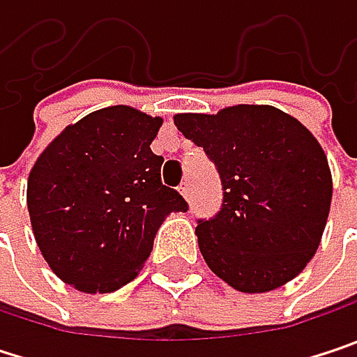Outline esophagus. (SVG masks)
Listing matches in <instances>:
<instances>
[{
  "mask_svg": "<svg viewBox=\"0 0 357 357\" xmlns=\"http://www.w3.org/2000/svg\"><path fill=\"white\" fill-rule=\"evenodd\" d=\"M179 192H181V196H183V198H190V183H188V181H183V183L179 185Z\"/></svg>",
  "mask_w": 357,
  "mask_h": 357,
  "instance_id": "1",
  "label": "esophagus"
}]
</instances>
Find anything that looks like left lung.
<instances>
[{
    "instance_id": "8db88e82",
    "label": "left lung",
    "mask_w": 357,
    "mask_h": 357,
    "mask_svg": "<svg viewBox=\"0 0 357 357\" xmlns=\"http://www.w3.org/2000/svg\"><path fill=\"white\" fill-rule=\"evenodd\" d=\"M174 123L202 146L223 185L219 213L196 225L208 268L244 294L300 275L321 244L333 196L319 140L268 105L179 113Z\"/></svg>"
}]
</instances>
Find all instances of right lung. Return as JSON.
I'll list each match as a JSON object with an SVG mask.
<instances>
[{
	"label": "right lung",
	"instance_id": "1",
	"mask_svg": "<svg viewBox=\"0 0 357 357\" xmlns=\"http://www.w3.org/2000/svg\"><path fill=\"white\" fill-rule=\"evenodd\" d=\"M163 119L138 109H99L68 126L29 176V215L51 271L86 294L132 281L169 213H185L161 183L163 157L151 151Z\"/></svg>",
	"mask_w": 357,
	"mask_h": 357
}]
</instances>
